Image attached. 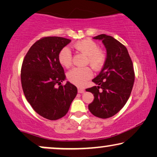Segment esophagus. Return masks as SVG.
Listing matches in <instances>:
<instances>
[{
	"label": "esophagus",
	"instance_id": "obj_1",
	"mask_svg": "<svg viewBox=\"0 0 157 157\" xmlns=\"http://www.w3.org/2000/svg\"><path fill=\"white\" fill-rule=\"evenodd\" d=\"M84 91H85V90L82 89V88H78V93L83 94V93H84Z\"/></svg>",
	"mask_w": 157,
	"mask_h": 157
}]
</instances>
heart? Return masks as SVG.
<instances>
[{"label":"heart","instance_id":"heart-1","mask_svg":"<svg viewBox=\"0 0 157 157\" xmlns=\"http://www.w3.org/2000/svg\"><path fill=\"white\" fill-rule=\"evenodd\" d=\"M74 48L86 56V63L89 64L92 69L98 70L104 66L106 55L104 51L99 49L98 44L94 40L85 39L76 42ZM59 61L62 66L68 68L72 63V54L68 47L62 48L59 54ZM91 71L89 68H74L67 74L68 80L74 84L82 86L91 78Z\"/></svg>","mask_w":157,"mask_h":157}]
</instances>
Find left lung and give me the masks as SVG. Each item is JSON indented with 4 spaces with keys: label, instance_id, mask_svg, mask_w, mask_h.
<instances>
[{
    "label": "left lung",
    "instance_id": "8db88e82",
    "mask_svg": "<svg viewBox=\"0 0 157 157\" xmlns=\"http://www.w3.org/2000/svg\"><path fill=\"white\" fill-rule=\"evenodd\" d=\"M94 38L102 40L107 54L104 67L92 80L97 86L86 89L94 96L89 109L95 117L107 119L117 114L128 101L134 86V71L125 46L106 34Z\"/></svg>",
    "mask_w": 157,
    "mask_h": 157
}]
</instances>
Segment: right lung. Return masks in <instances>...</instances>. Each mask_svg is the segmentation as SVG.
Masks as SVG:
<instances>
[{
  "label": "right lung",
  "mask_w": 157,
  "mask_h": 157,
  "mask_svg": "<svg viewBox=\"0 0 157 157\" xmlns=\"http://www.w3.org/2000/svg\"><path fill=\"white\" fill-rule=\"evenodd\" d=\"M70 42V39L58 36L41 38L30 48L21 66L25 98L36 113L52 121L67 113L78 91L68 81L61 84L66 75L59 54ZM56 85L59 86L56 87Z\"/></svg>",
  "instance_id": "right-lung-1"
}]
</instances>
